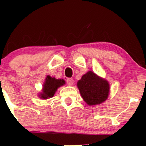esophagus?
Returning a JSON list of instances; mask_svg holds the SVG:
<instances>
[{"label": "esophagus", "instance_id": "34e87169", "mask_svg": "<svg viewBox=\"0 0 146 146\" xmlns=\"http://www.w3.org/2000/svg\"><path fill=\"white\" fill-rule=\"evenodd\" d=\"M66 82H67V85L68 86H72V85L74 84V80H72V78H68L66 80Z\"/></svg>", "mask_w": 146, "mask_h": 146}]
</instances>
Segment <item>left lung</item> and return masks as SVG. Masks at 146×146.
<instances>
[{
    "label": "left lung",
    "mask_w": 146,
    "mask_h": 146,
    "mask_svg": "<svg viewBox=\"0 0 146 146\" xmlns=\"http://www.w3.org/2000/svg\"><path fill=\"white\" fill-rule=\"evenodd\" d=\"M77 86L81 96L89 106L102 104L108 99L110 94L108 81L92 71L82 75Z\"/></svg>",
    "instance_id": "8db88e82"
}]
</instances>
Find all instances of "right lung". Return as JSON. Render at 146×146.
Returning <instances> with one entry per match:
<instances>
[{"label": "right lung", "instance_id": "obj_1", "mask_svg": "<svg viewBox=\"0 0 146 146\" xmlns=\"http://www.w3.org/2000/svg\"><path fill=\"white\" fill-rule=\"evenodd\" d=\"M66 84V82L63 79H56L47 75L45 78L42 91L38 93V96L42 99H48L53 97L58 88Z\"/></svg>", "mask_w": 146, "mask_h": 146}]
</instances>
